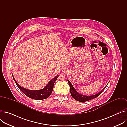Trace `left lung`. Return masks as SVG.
<instances>
[{
	"mask_svg": "<svg viewBox=\"0 0 127 127\" xmlns=\"http://www.w3.org/2000/svg\"><path fill=\"white\" fill-rule=\"evenodd\" d=\"M68 83H69V85H70V93L71 94L72 96L73 97V98L78 101L79 102H86L87 101L91 100L92 99H93L94 98H95L97 96H98L103 91L105 90V89L106 88V87L107 86H106V87L104 89H103V90L102 91H101L100 92H99V93H97L96 95H80V94H79L78 93H77L76 92V91H75V89L74 88V87L73 86L72 84H71V83L70 82V81L69 80H67Z\"/></svg>",
	"mask_w": 127,
	"mask_h": 127,
	"instance_id": "left-lung-1",
	"label": "left lung"
}]
</instances>
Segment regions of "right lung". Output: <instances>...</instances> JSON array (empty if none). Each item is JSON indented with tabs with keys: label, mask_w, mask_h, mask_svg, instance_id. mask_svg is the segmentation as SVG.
<instances>
[{
	"label": "right lung",
	"mask_w": 127,
	"mask_h": 127,
	"mask_svg": "<svg viewBox=\"0 0 127 127\" xmlns=\"http://www.w3.org/2000/svg\"><path fill=\"white\" fill-rule=\"evenodd\" d=\"M58 77V75H57L56 77H55L53 79H52L48 83L47 86L45 87L44 89L38 91H31L25 89L24 88H23V87L19 85L14 79L13 75L14 80L17 86L18 87L19 90L28 97H30V98H32V99L37 100H41L47 99L50 95L53 90L54 84L56 79H57Z\"/></svg>",
	"instance_id": "add662e5"
}]
</instances>
